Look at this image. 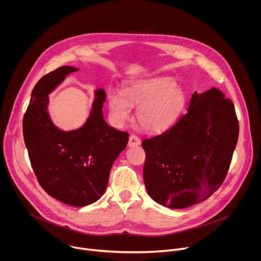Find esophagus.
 <instances>
[{
	"label": "esophagus",
	"mask_w": 261,
	"mask_h": 261,
	"mask_svg": "<svg viewBox=\"0 0 261 261\" xmlns=\"http://www.w3.org/2000/svg\"><path fill=\"white\" fill-rule=\"evenodd\" d=\"M138 144H140V139H139L136 135L131 134V135L129 136L128 145H129V146H135V145H138Z\"/></svg>",
	"instance_id": "esophagus-1"
}]
</instances>
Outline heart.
Returning a JSON list of instances; mask_svg holds the SVG:
<instances>
[{"label": "heart", "mask_w": 261, "mask_h": 261, "mask_svg": "<svg viewBox=\"0 0 261 261\" xmlns=\"http://www.w3.org/2000/svg\"><path fill=\"white\" fill-rule=\"evenodd\" d=\"M186 103V94L176 81L168 76L137 80L128 84L124 95L117 91L108 94L110 115L117 123L131 117V106H138L137 122L146 131L161 132L179 118Z\"/></svg>", "instance_id": "obj_1"}]
</instances>
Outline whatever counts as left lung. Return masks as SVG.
I'll return each mask as SVG.
<instances>
[{"instance_id":"8db88e82","label":"left lung","mask_w":261,"mask_h":261,"mask_svg":"<svg viewBox=\"0 0 261 261\" xmlns=\"http://www.w3.org/2000/svg\"><path fill=\"white\" fill-rule=\"evenodd\" d=\"M234 105L220 90L194 92L188 113L146 138L143 180L153 200L184 208L207 199L228 172L239 138Z\"/></svg>"}]
</instances>
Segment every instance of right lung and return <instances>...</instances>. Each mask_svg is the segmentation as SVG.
I'll use <instances>...</instances> for the list:
<instances>
[{"label": "right lung", "instance_id": "obj_1", "mask_svg": "<svg viewBox=\"0 0 261 261\" xmlns=\"http://www.w3.org/2000/svg\"><path fill=\"white\" fill-rule=\"evenodd\" d=\"M77 68L63 66L36 84L23 116V139L38 182L51 197L72 206L97 201L105 192L110 168L124 151L129 134L107 125L102 107L103 89L95 100L86 124L63 131L50 120L48 95Z\"/></svg>", "mask_w": 261, "mask_h": 261}]
</instances>
